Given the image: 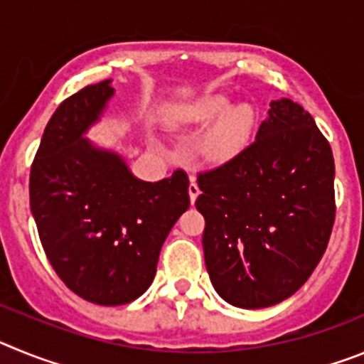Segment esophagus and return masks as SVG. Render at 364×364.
Wrapping results in <instances>:
<instances>
[{
  "mask_svg": "<svg viewBox=\"0 0 364 364\" xmlns=\"http://www.w3.org/2000/svg\"><path fill=\"white\" fill-rule=\"evenodd\" d=\"M198 195H200V188L195 182V176H191V184H189V200H191V204H195Z\"/></svg>",
  "mask_w": 364,
  "mask_h": 364,
  "instance_id": "1",
  "label": "esophagus"
}]
</instances>
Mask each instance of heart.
<instances>
[{"instance_id":"b5f03b06","label":"heart","mask_w":364,"mask_h":364,"mask_svg":"<svg viewBox=\"0 0 364 364\" xmlns=\"http://www.w3.org/2000/svg\"><path fill=\"white\" fill-rule=\"evenodd\" d=\"M173 118L176 124L191 127L215 121L200 142L202 156L211 164H226L239 156L252 140L255 127V111L252 105L239 104L230 107V98L224 95H204L191 100L176 107Z\"/></svg>"}]
</instances>
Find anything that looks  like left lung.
Here are the masks:
<instances>
[{"instance_id":"8db88e82","label":"left lung","mask_w":364,"mask_h":364,"mask_svg":"<svg viewBox=\"0 0 364 364\" xmlns=\"http://www.w3.org/2000/svg\"><path fill=\"white\" fill-rule=\"evenodd\" d=\"M269 107L239 156L197 178L211 284L246 310L294 295L323 259L336 220L332 147L299 104Z\"/></svg>"}]
</instances>
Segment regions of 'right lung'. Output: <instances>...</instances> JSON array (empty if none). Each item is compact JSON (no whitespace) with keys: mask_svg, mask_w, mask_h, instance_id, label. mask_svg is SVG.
<instances>
[{"mask_svg":"<svg viewBox=\"0 0 364 364\" xmlns=\"http://www.w3.org/2000/svg\"><path fill=\"white\" fill-rule=\"evenodd\" d=\"M112 95L105 80L63 100L45 127L28 182L50 266L70 291L102 306L127 304L149 288L164 240L189 208L182 169L144 182L120 154L83 138Z\"/></svg>","mask_w":364,"mask_h":364,"instance_id":"obj_1","label":"right lung"}]
</instances>
